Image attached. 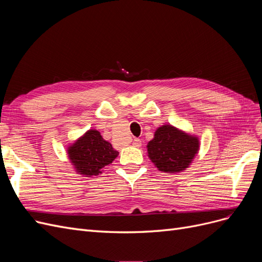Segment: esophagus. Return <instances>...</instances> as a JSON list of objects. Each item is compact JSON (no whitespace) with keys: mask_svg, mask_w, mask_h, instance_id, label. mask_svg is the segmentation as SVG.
<instances>
[{"mask_svg":"<svg viewBox=\"0 0 262 262\" xmlns=\"http://www.w3.org/2000/svg\"><path fill=\"white\" fill-rule=\"evenodd\" d=\"M133 146H136V147H140L141 145H142V141L140 140V139H134L133 140Z\"/></svg>","mask_w":262,"mask_h":262,"instance_id":"1","label":"esophagus"}]
</instances>
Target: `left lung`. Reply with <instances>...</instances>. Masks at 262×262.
<instances>
[{
    "mask_svg": "<svg viewBox=\"0 0 262 262\" xmlns=\"http://www.w3.org/2000/svg\"><path fill=\"white\" fill-rule=\"evenodd\" d=\"M147 156L158 170L179 172L192 163L200 147L199 139L170 124H164L147 143Z\"/></svg>",
    "mask_w": 262,
    "mask_h": 262,
    "instance_id": "left-lung-1",
    "label": "left lung"
}]
</instances>
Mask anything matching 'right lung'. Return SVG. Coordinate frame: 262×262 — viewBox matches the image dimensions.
<instances>
[{
  "label": "right lung",
  "instance_id": "add662e5",
  "mask_svg": "<svg viewBox=\"0 0 262 262\" xmlns=\"http://www.w3.org/2000/svg\"><path fill=\"white\" fill-rule=\"evenodd\" d=\"M69 160L75 171L85 177L97 176L119 155L100 132L91 129L68 147Z\"/></svg>",
  "mask_w": 262,
  "mask_h": 262
}]
</instances>
